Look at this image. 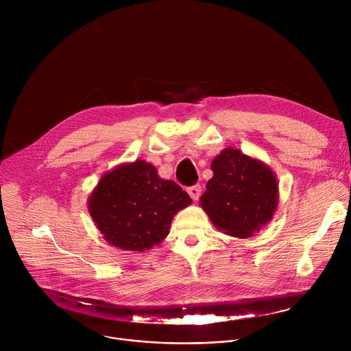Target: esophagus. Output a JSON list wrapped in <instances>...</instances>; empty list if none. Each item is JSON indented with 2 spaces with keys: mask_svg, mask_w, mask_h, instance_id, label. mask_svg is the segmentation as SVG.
Instances as JSON below:
<instances>
[{
  "mask_svg": "<svg viewBox=\"0 0 351 351\" xmlns=\"http://www.w3.org/2000/svg\"><path fill=\"white\" fill-rule=\"evenodd\" d=\"M187 193H189V195L194 199V202H197V199L199 198V195H202V186H199V184H194V186H191V187L187 189Z\"/></svg>",
  "mask_w": 351,
  "mask_h": 351,
  "instance_id": "obj_1",
  "label": "esophagus"
}]
</instances>
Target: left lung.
I'll return each instance as SVG.
<instances>
[{
	"mask_svg": "<svg viewBox=\"0 0 351 351\" xmlns=\"http://www.w3.org/2000/svg\"><path fill=\"white\" fill-rule=\"evenodd\" d=\"M214 176L199 198L213 225L222 233L248 239L274 217L279 202V186L265 162L226 147L213 162Z\"/></svg>",
	"mask_w": 351,
	"mask_h": 351,
	"instance_id": "obj_1",
	"label": "left lung"
}]
</instances>
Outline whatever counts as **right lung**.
<instances>
[{
	"label": "right lung",
	"mask_w": 351,
	"mask_h": 351,
	"mask_svg": "<svg viewBox=\"0 0 351 351\" xmlns=\"http://www.w3.org/2000/svg\"><path fill=\"white\" fill-rule=\"evenodd\" d=\"M190 204L191 198L179 184L160 178L153 164L136 160L99 178L87 208L110 244L141 253L158 245L173 217Z\"/></svg>",
	"instance_id": "right-lung-1"
}]
</instances>
